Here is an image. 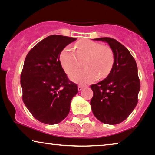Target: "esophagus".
Returning <instances> with one entry per match:
<instances>
[{"mask_svg": "<svg viewBox=\"0 0 155 155\" xmlns=\"http://www.w3.org/2000/svg\"><path fill=\"white\" fill-rule=\"evenodd\" d=\"M83 88H84V86H81V85H79V86H78V91H81Z\"/></svg>", "mask_w": 155, "mask_h": 155, "instance_id": "1", "label": "esophagus"}]
</instances>
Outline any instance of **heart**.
Returning <instances> with one entry per match:
<instances>
[{
  "label": "heart",
  "mask_w": 155,
  "mask_h": 155,
  "mask_svg": "<svg viewBox=\"0 0 155 155\" xmlns=\"http://www.w3.org/2000/svg\"><path fill=\"white\" fill-rule=\"evenodd\" d=\"M73 48L67 46L60 53V62L65 72L70 74L83 62L84 69L77 71L70 75V79L81 84H89L100 78L109 75L115 61L112 48L97 41L85 39L76 43ZM76 52H74V51Z\"/></svg>",
  "instance_id": "obj_1"
}]
</instances>
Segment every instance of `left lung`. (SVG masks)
<instances>
[{"label": "left lung", "instance_id": "1", "mask_svg": "<svg viewBox=\"0 0 155 155\" xmlns=\"http://www.w3.org/2000/svg\"><path fill=\"white\" fill-rule=\"evenodd\" d=\"M94 40L108 43L114 53L115 61L109 75L91 86L94 93L91 110L101 122L117 124L130 115L138 103L140 88L138 67L129 50L117 40L110 37Z\"/></svg>", "mask_w": 155, "mask_h": 155}]
</instances>
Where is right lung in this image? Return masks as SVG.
<instances>
[{"instance_id":"right-lung-1","label":"right lung","mask_w":155,"mask_h":155,"mask_svg":"<svg viewBox=\"0 0 155 155\" xmlns=\"http://www.w3.org/2000/svg\"><path fill=\"white\" fill-rule=\"evenodd\" d=\"M76 38L51 35L31 49L20 76L22 100L40 122L55 124L67 117L78 85L67 78L61 64V50Z\"/></svg>"}]
</instances>
